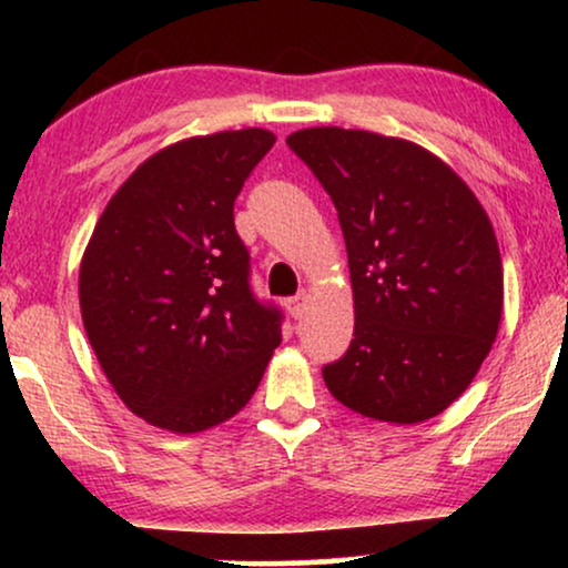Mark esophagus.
<instances>
[{
    "label": "esophagus",
    "mask_w": 568,
    "mask_h": 568,
    "mask_svg": "<svg viewBox=\"0 0 568 568\" xmlns=\"http://www.w3.org/2000/svg\"><path fill=\"white\" fill-rule=\"evenodd\" d=\"M286 310H290V315L294 317V321H300V317L305 315V310H307V292H300L297 297L286 300Z\"/></svg>",
    "instance_id": "obj_1"
}]
</instances>
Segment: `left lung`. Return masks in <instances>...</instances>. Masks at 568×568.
I'll list each match as a JSON object with an SVG mask.
<instances>
[{"label": "left lung", "mask_w": 568, "mask_h": 568, "mask_svg": "<svg viewBox=\"0 0 568 568\" xmlns=\"http://www.w3.org/2000/svg\"><path fill=\"white\" fill-rule=\"evenodd\" d=\"M338 212L354 290V338L323 367L356 414L418 424L445 410L491 352L501 255L473 191L424 146L317 126L286 136Z\"/></svg>", "instance_id": "obj_1"}]
</instances>
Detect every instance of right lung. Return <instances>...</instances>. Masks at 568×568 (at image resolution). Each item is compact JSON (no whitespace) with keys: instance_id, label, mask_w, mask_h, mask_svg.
Returning <instances> with one entry per match:
<instances>
[{"instance_id":"add662e5","label":"right lung","mask_w":568,"mask_h":568,"mask_svg":"<svg viewBox=\"0 0 568 568\" xmlns=\"http://www.w3.org/2000/svg\"><path fill=\"white\" fill-rule=\"evenodd\" d=\"M276 136L220 131L170 144L108 201L80 266L90 346L129 410L193 434L251 400L282 310L251 290L235 199Z\"/></svg>"}]
</instances>
